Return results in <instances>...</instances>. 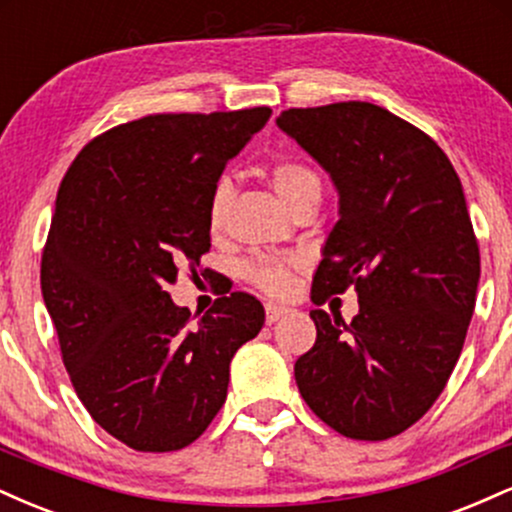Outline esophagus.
Segmentation results:
<instances>
[{
    "label": "esophagus",
    "mask_w": 512,
    "mask_h": 512,
    "mask_svg": "<svg viewBox=\"0 0 512 512\" xmlns=\"http://www.w3.org/2000/svg\"><path fill=\"white\" fill-rule=\"evenodd\" d=\"M291 310L286 308V305H276V303H267L264 305V315H267V325H274V322H279L281 317L289 315Z\"/></svg>",
    "instance_id": "34e87169"
}]
</instances>
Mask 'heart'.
I'll use <instances>...</instances> for the list:
<instances>
[{
    "mask_svg": "<svg viewBox=\"0 0 512 512\" xmlns=\"http://www.w3.org/2000/svg\"><path fill=\"white\" fill-rule=\"evenodd\" d=\"M269 182H272L274 192L279 195L281 202L291 211L305 207V204H320L322 197V182L320 175L315 173L308 163L303 161H279L269 168ZM233 197V182L219 180L214 192H211L209 202V223L211 228H219L223 223L228 202ZM296 257H274V255H255L245 262L243 272L255 286L262 291L272 293V296H284L289 293L293 284V269L298 267Z\"/></svg>",
    "mask_w": 512,
    "mask_h": 512,
    "instance_id": "obj_1",
    "label": "heart"
}]
</instances>
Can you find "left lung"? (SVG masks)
<instances>
[{
  "label": "left lung",
  "instance_id": "left-lung-1",
  "mask_svg": "<svg viewBox=\"0 0 512 512\" xmlns=\"http://www.w3.org/2000/svg\"><path fill=\"white\" fill-rule=\"evenodd\" d=\"M276 125L339 195L315 303L346 286L358 293L349 325L310 313L317 339L296 361V385L342 436L392 438L443 392L477 303L479 245L462 182L428 134L380 105L291 108Z\"/></svg>",
  "mask_w": 512,
  "mask_h": 512
}]
</instances>
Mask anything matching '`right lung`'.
Returning <instances> with one entry per match:
<instances>
[{
    "mask_svg": "<svg viewBox=\"0 0 512 512\" xmlns=\"http://www.w3.org/2000/svg\"><path fill=\"white\" fill-rule=\"evenodd\" d=\"M272 110L149 115L81 149L57 192L40 286L62 361L88 414L139 452L207 431L231 358L264 325L248 293L192 322L168 284L211 248L209 202L223 168Z\"/></svg>",
    "mask_w": 512,
    "mask_h": 512,
    "instance_id": "right-lung-1",
    "label": "right lung"
}]
</instances>
